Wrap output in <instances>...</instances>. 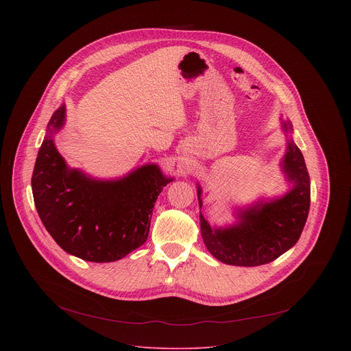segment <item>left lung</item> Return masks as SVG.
<instances>
[{
  "label": "left lung",
  "instance_id": "1",
  "mask_svg": "<svg viewBox=\"0 0 351 351\" xmlns=\"http://www.w3.org/2000/svg\"><path fill=\"white\" fill-rule=\"evenodd\" d=\"M291 129V123H283ZM283 169L294 188L270 204L239 213L241 222L226 229H212L200 215V230L208 250L217 261L234 266H261L278 259L296 245L310 208V176L304 158L293 141L287 145ZM200 188H197L199 204ZM202 206V205H200Z\"/></svg>",
  "mask_w": 351,
  "mask_h": 351
}]
</instances>
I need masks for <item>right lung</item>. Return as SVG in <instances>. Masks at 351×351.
I'll return each mask as SVG.
<instances>
[{
	"label": "right lung",
	"instance_id": "right-lung-1",
	"mask_svg": "<svg viewBox=\"0 0 351 351\" xmlns=\"http://www.w3.org/2000/svg\"><path fill=\"white\" fill-rule=\"evenodd\" d=\"M64 119L61 106L48 122L35 160L31 186L36 212L66 253L97 263L119 261L146 242L155 202L172 179L156 165L110 182L68 169L52 139Z\"/></svg>",
	"mask_w": 351,
	"mask_h": 351
}]
</instances>
